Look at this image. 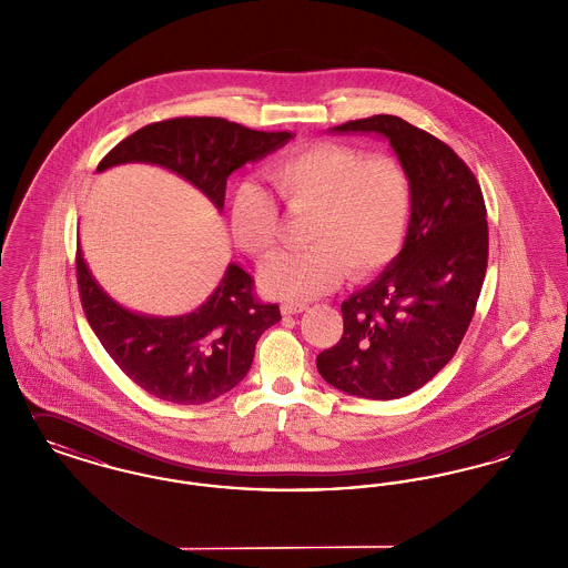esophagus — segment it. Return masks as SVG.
Listing matches in <instances>:
<instances>
[{"label":"esophagus","instance_id":"1","mask_svg":"<svg viewBox=\"0 0 568 568\" xmlns=\"http://www.w3.org/2000/svg\"><path fill=\"white\" fill-rule=\"evenodd\" d=\"M308 306L304 304V302H283L281 304V313L283 315H297V313H302V311H306Z\"/></svg>","mask_w":568,"mask_h":568}]
</instances>
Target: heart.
Instances as JSON below:
<instances>
[{"instance_id":"b5f03b06","label":"heart","mask_w":568,"mask_h":568,"mask_svg":"<svg viewBox=\"0 0 568 568\" xmlns=\"http://www.w3.org/2000/svg\"><path fill=\"white\" fill-rule=\"evenodd\" d=\"M292 213H311L304 251L281 253L262 272V287L281 300H311L334 290L345 271L371 276L396 260L413 211L405 165L389 155L315 142L268 168ZM230 234L244 253L268 257L278 241V206L271 191L243 181L227 206Z\"/></svg>"}]
</instances>
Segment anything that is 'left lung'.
<instances>
[{"label": "left lung", "instance_id": "left-lung-1", "mask_svg": "<svg viewBox=\"0 0 568 568\" xmlns=\"http://www.w3.org/2000/svg\"><path fill=\"white\" fill-rule=\"evenodd\" d=\"M327 132L385 138L410 176L413 211L396 260L341 304L343 338L317 355V371L357 398H403L454 357L473 320L486 278V202L468 165L400 116Z\"/></svg>", "mask_w": 568, "mask_h": 568}]
</instances>
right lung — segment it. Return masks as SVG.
Instances as JSON below:
<instances>
[{
	"instance_id": "obj_1",
	"label": "right lung",
	"mask_w": 568,
	"mask_h": 568,
	"mask_svg": "<svg viewBox=\"0 0 568 568\" xmlns=\"http://www.w3.org/2000/svg\"><path fill=\"white\" fill-rule=\"evenodd\" d=\"M292 140L290 132H255L219 116L151 123L121 140L98 165L153 163L185 179L223 211L227 176ZM82 308L114 364L151 396L172 405H204L236 387L253 364L260 336L281 322L278 304L253 296V278L230 262L215 292L174 317L135 313L104 292L77 255Z\"/></svg>"
}]
</instances>
